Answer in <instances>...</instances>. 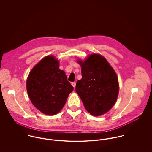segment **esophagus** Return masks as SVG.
I'll use <instances>...</instances> for the list:
<instances>
[{
  "instance_id": "34e87169",
  "label": "esophagus",
  "mask_w": 152,
  "mask_h": 152,
  "mask_svg": "<svg viewBox=\"0 0 152 152\" xmlns=\"http://www.w3.org/2000/svg\"><path fill=\"white\" fill-rule=\"evenodd\" d=\"M71 85L72 86V87H74V88H75V86H76V84H75V83H71Z\"/></svg>"
}]
</instances>
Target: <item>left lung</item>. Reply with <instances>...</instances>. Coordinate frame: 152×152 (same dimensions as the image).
I'll use <instances>...</instances> for the list:
<instances>
[{
	"label": "left lung",
	"instance_id": "left-lung-1",
	"mask_svg": "<svg viewBox=\"0 0 152 152\" xmlns=\"http://www.w3.org/2000/svg\"><path fill=\"white\" fill-rule=\"evenodd\" d=\"M81 66L82 78L76 84L75 91L87 111L101 116L113 107L119 94L118 78L107 59L99 54L77 60Z\"/></svg>",
	"mask_w": 152,
	"mask_h": 152
}]
</instances>
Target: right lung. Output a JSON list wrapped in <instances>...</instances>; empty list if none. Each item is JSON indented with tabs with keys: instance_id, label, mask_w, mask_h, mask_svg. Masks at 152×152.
Listing matches in <instances>:
<instances>
[{
	"instance_id": "1",
	"label": "right lung",
	"mask_w": 152,
	"mask_h": 152,
	"mask_svg": "<svg viewBox=\"0 0 152 152\" xmlns=\"http://www.w3.org/2000/svg\"><path fill=\"white\" fill-rule=\"evenodd\" d=\"M59 66L60 61L56 56H45L31 69L26 81L31 103L47 115L58 113L74 89L67 81L65 72Z\"/></svg>"
}]
</instances>
